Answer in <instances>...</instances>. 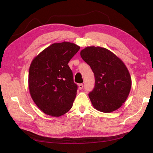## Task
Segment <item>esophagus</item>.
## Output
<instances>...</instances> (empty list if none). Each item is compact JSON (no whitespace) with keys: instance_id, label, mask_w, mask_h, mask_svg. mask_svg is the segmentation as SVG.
<instances>
[{"instance_id":"esophagus-1","label":"esophagus","mask_w":153,"mask_h":153,"mask_svg":"<svg viewBox=\"0 0 153 153\" xmlns=\"http://www.w3.org/2000/svg\"><path fill=\"white\" fill-rule=\"evenodd\" d=\"M83 87H84V85H83L82 84H78V88H79V89H83Z\"/></svg>"}]
</instances>
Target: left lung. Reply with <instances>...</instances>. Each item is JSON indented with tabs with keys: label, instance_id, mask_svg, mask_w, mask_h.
<instances>
[{
	"label": "left lung",
	"instance_id": "1",
	"mask_svg": "<svg viewBox=\"0 0 153 153\" xmlns=\"http://www.w3.org/2000/svg\"><path fill=\"white\" fill-rule=\"evenodd\" d=\"M80 55L94 75V87L89 94L94 107L105 113L121 107L131 87L130 75L123 62L101 47H86L81 51Z\"/></svg>",
	"mask_w": 153,
	"mask_h": 153
}]
</instances>
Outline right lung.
<instances>
[{"mask_svg": "<svg viewBox=\"0 0 153 153\" xmlns=\"http://www.w3.org/2000/svg\"><path fill=\"white\" fill-rule=\"evenodd\" d=\"M79 50L72 43H53L32 61L29 74L30 94L45 114L59 117L71 108L78 85L68 62Z\"/></svg>", "mask_w": 153, "mask_h": 153, "instance_id": "add662e5", "label": "right lung"}]
</instances>
